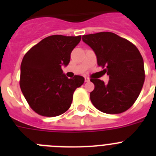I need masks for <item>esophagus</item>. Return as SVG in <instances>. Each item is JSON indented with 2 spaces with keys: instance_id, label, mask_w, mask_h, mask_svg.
Instances as JSON below:
<instances>
[{
  "instance_id": "34e87169",
  "label": "esophagus",
  "mask_w": 156,
  "mask_h": 156,
  "mask_svg": "<svg viewBox=\"0 0 156 156\" xmlns=\"http://www.w3.org/2000/svg\"><path fill=\"white\" fill-rule=\"evenodd\" d=\"M84 80H85V82H89V81H90V79H89V78L87 76H85Z\"/></svg>"
}]
</instances>
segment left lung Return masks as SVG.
Masks as SVG:
<instances>
[{
    "label": "left lung",
    "instance_id": "obj_1",
    "mask_svg": "<svg viewBox=\"0 0 156 156\" xmlns=\"http://www.w3.org/2000/svg\"><path fill=\"white\" fill-rule=\"evenodd\" d=\"M83 41L92 48L98 65L109 76L108 83L90 79L94 89L92 104L99 111L118 114L126 111L137 100L144 82L143 58L137 47L111 32L83 35Z\"/></svg>",
    "mask_w": 156,
    "mask_h": 156
}]
</instances>
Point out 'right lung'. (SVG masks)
<instances>
[{"mask_svg":"<svg viewBox=\"0 0 156 156\" xmlns=\"http://www.w3.org/2000/svg\"><path fill=\"white\" fill-rule=\"evenodd\" d=\"M80 40L81 36H50L23 57L20 88L32 109L39 115L54 117L66 112L75 90L84 82L81 76L69 79L62 69V66H68L72 51Z\"/></svg>","mask_w":156,"mask_h":156,"instance_id":"1","label":"right lung"}]
</instances>
